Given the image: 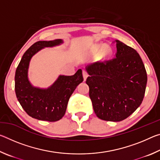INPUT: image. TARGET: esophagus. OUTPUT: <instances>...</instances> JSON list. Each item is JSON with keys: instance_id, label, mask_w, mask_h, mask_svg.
I'll return each instance as SVG.
<instances>
[{"instance_id": "1", "label": "esophagus", "mask_w": 160, "mask_h": 160, "mask_svg": "<svg viewBox=\"0 0 160 160\" xmlns=\"http://www.w3.org/2000/svg\"><path fill=\"white\" fill-rule=\"evenodd\" d=\"M82 75H83V78H84V80H86V79H87V78L88 77V72H87L85 70H83L82 71Z\"/></svg>"}]
</instances>
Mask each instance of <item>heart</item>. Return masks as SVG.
Listing matches in <instances>:
<instances>
[{
	"mask_svg": "<svg viewBox=\"0 0 160 160\" xmlns=\"http://www.w3.org/2000/svg\"><path fill=\"white\" fill-rule=\"evenodd\" d=\"M102 44H97L94 45L92 48V53L93 55H98L99 53V57L101 58L102 61H106L109 58L112 53V48L108 46H104V48ZM102 47V49H101V47Z\"/></svg>",
	"mask_w": 160,
	"mask_h": 160,
	"instance_id": "1",
	"label": "heart"
}]
</instances>
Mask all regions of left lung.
<instances>
[{
    "label": "left lung",
    "mask_w": 160,
    "mask_h": 160,
    "mask_svg": "<svg viewBox=\"0 0 160 160\" xmlns=\"http://www.w3.org/2000/svg\"><path fill=\"white\" fill-rule=\"evenodd\" d=\"M116 57L89 65L86 83L97 117L121 121L131 115L144 98L147 72L138 53L116 40Z\"/></svg>",
    "instance_id": "1"
}]
</instances>
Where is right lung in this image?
Here are the masks:
<instances>
[{"mask_svg": "<svg viewBox=\"0 0 160 160\" xmlns=\"http://www.w3.org/2000/svg\"><path fill=\"white\" fill-rule=\"evenodd\" d=\"M62 43V39L34 43L24 53L16 69V97L26 113L38 120L53 122L62 118L70 96L83 81L82 70L79 69L73 75H59L53 85L47 89L36 88L29 82L28 68L32 56L42 48L55 47Z\"/></svg>", "mask_w": 160, "mask_h": 160, "instance_id": "obj_1", "label": "right lung"}]
</instances>
